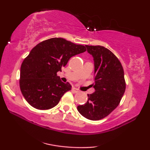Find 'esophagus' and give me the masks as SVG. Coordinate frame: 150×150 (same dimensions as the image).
<instances>
[{"label": "esophagus", "instance_id": "1", "mask_svg": "<svg viewBox=\"0 0 150 150\" xmlns=\"http://www.w3.org/2000/svg\"><path fill=\"white\" fill-rule=\"evenodd\" d=\"M72 91L74 92V93H78V92H79V90L77 89V88H75V87H73L72 88Z\"/></svg>", "mask_w": 150, "mask_h": 150}]
</instances>
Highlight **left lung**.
Returning a JSON list of instances; mask_svg holds the SVG:
<instances>
[{
	"mask_svg": "<svg viewBox=\"0 0 150 150\" xmlns=\"http://www.w3.org/2000/svg\"><path fill=\"white\" fill-rule=\"evenodd\" d=\"M93 57L96 91L87 94V103L77 106L79 112L90 120H100L108 116L120 104L126 90L124 69L111 51L102 46L86 45Z\"/></svg>",
	"mask_w": 150,
	"mask_h": 150,
	"instance_id": "8db88e82",
	"label": "left lung"
}]
</instances>
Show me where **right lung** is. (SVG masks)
<instances>
[{
    "instance_id": "right-lung-1",
    "label": "right lung",
    "mask_w": 150,
    "mask_h": 150,
    "mask_svg": "<svg viewBox=\"0 0 150 150\" xmlns=\"http://www.w3.org/2000/svg\"><path fill=\"white\" fill-rule=\"evenodd\" d=\"M85 51V46L63 38H51L36 45L20 67V87L28 103L40 110L57 105L71 86L63 83L57 73L71 57Z\"/></svg>"
}]
</instances>
